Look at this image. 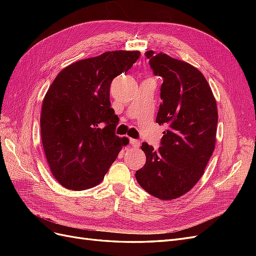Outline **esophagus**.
Instances as JSON below:
<instances>
[{"mask_svg": "<svg viewBox=\"0 0 256 256\" xmlns=\"http://www.w3.org/2000/svg\"><path fill=\"white\" fill-rule=\"evenodd\" d=\"M140 144H141V142L138 140H136V138H131L130 140V145L132 147H138L140 146Z\"/></svg>", "mask_w": 256, "mask_h": 256, "instance_id": "1", "label": "esophagus"}]
</instances>
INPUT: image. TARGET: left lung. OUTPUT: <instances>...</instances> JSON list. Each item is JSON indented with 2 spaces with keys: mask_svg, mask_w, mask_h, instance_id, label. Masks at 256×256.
I'll return each instance as SVG.
<instances>
[{
  "mask_svg": "<svg viewBox=\"0 0 256 256\" xmlns=\"http://www.w3.org/2000/svg\"><path fill=\"white\" fill-rule=\"evenodd\" d=\"M145 56L154 74L164 79L156 122L166 130L157 150L142 144L146 162L136 178L150 194L168 200L190 191L204 174L214 150L218 109L198 69L162 52Z\"/></svg>",
  "mask_w": 256,
  "mask_h": 256,
  "instance_id": "1",
  "label": "left lung"
}]
</instances>
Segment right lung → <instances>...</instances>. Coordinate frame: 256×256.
<instances>
[{"instance_id": "obj_1", "label": "right lung", "mask_w": 256, "mask_h": 256, "mask_svg": "<svg viewBox=\"0 0 256 256\" xmlns=\"http://www.w3.org/2000/svg\"><path fill=\"white\" fill-rule=\"evenodd\" d=\"M140 56L120 50L78 60L50 85L42 106V141L52 175L63 187H95L129 143L115 134L120 120L111 108L110 85Z\"/></svg>"}]
</instances>
